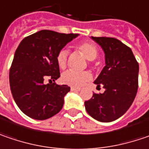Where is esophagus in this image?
<instances>
[{"label":"esophagus","instance_id":"obj_1","mask_svg":"<svg viewBox=\"0 0 149 149\" xmlns=\"http://www.w3.org/2000/svg\"><path fill=\"white\" fill-rule=\"evenodd\" d=\"M81 89L80 88H77V87H71V91L72 92H79Z\"/></svg>","mask_w":149,"mask_h":149}]
</instances>
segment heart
<instances>
[{"instance_id":"heart-1","label":"heart","mask_w":149,"mask_h":149,"mask_svg":"<svg viewBox=\"0 0 149 149\" xmlns=\"http://www.w3.org/2000/svg\"><path fill=\"white\" fill-rule=\"evenodd\" d=\"M77 49L82 53L87 60L93 61L97 55V49L93 43L89 42H81L77 46ZM68 52L62 50L56 56V63L61 69H64L67 66ZM91 78V75L87 72H76L73 71H67L62 75V81L64 84L72 87H80Z\"/></svg>"}]
</instances>
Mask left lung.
I'll list each match as a JSON object with an SVG mask.
<instances>
[{
    "instance_id": "1",
    "label": "left lung",
    "mask_w": 149,
    "mask_h": 149,
    "mask_svg": "<svg viewBox=\"0 0 149 149\" xmlns=\"http://www.w3.org/2000/svg\"><path fill=\"white\" fill-rule=\"evenodd\" d=\"M91 38L105 54V67L94 81L103 93H93L85 102L87 113L102 123H109L122 117L132 105L138 92L139 63L132 50L112 37Z\"/></svg>"
}]
</instances>
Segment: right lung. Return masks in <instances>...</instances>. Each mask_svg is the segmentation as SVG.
<instances>
[{"label": "right lung", "instance_id": "right-lung-1", "mask_svg": "<svg viewBox=\"0 0 149 149\" xmlns=\"http://www.w3.org/2000/svg\"><path fill=\"white\" fill-rule=\"evenodd\" d=\"M78 36L42 30L25 37L19 44L9 79L12 97L26 116L45 120L61 111L70 87L54 82L60 77L56 56ZM46 79H49L47 84Z\"/></svg>", "mask_w": 149, "mask_h": 149}]
</instances>
